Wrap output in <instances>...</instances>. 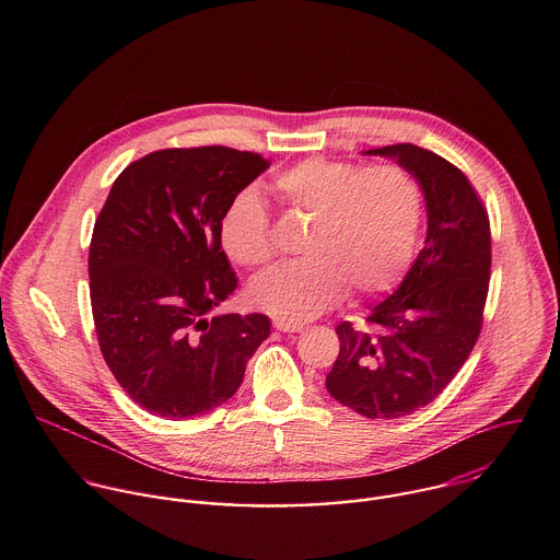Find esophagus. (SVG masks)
Listing matches in <instances>:
<instances>
[{"mask_svg": "<svg viewBox=\"0 0 560 560\" xmlns=\"http://www.w3.org/2000/svg\"><path fill=\"white\" fill-rule=\"evenodd\" d=\"M275 330H279V332H301V330H303V326H301V324L281 322V318H277V322H275Z\"/></svg>", "mask_w": 560, "mask_h": 560, "instance_id": "34e87169", "label": "esophagus"}]
</instances>
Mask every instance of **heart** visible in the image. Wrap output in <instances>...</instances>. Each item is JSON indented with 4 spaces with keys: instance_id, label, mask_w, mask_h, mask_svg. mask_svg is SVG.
<instances>
[{
    "instance_id": "heart-1",
    "label": "heart",
    "mask_w": 560,
    "mask_h": 560,
    "mask_svg": "<svg viewBox=\"0 0 560 560\" xmlns=\"http://www.w3.org/2000/svg\"><path fill=\"white\" fill-rule=\"evenodd\" d=\"M272 186L285 210L310 225L301 238L305 257L250 283L257 310L301 324L339 303L348 288L372 296L401 281L423 219V190L410 171L310 156L279 173ZM219 232L236 264L255 268L272 259L270 219L255 190L230 201Z\"/></svg>"
}]
</instances>
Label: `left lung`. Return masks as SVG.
<instances>
[{"mask_svg":"<svg viewBox=\"0 0 560 560\" xmlns=\"http://www.w3.org/2000/svg\"><path fill=\"white\" fill-rule=\"evenodd\" d=\"M396 159L421 184L425 246L410 272L368 322L339 324L328 392L368 419H398L432 404L467 361L483 326L492 236L483 201L447 159L415 143L368 150Z\"/></svg>","mask_w":560,"mask_h":560,"instance_id":"obj_1","label":"left lung"}]
</instances>
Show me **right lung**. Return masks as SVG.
<instances>
[{"label":"right lung","mask_w":560,"mask_h":560,"mask_svg":"<svg viewBox=\"0 0 560 560\" xmlns=\"http://www.w3.org/2000/svg\"><path fill=\"white\" fill-rule=\"evenodd\" d=\"M270 162L225 145L166 148L132 162L95 221L89 275L95 330L117 383L171 421L238 389L270 335L266 314H208L236 277L221 250L230 201Z\"/></svg>","instance_id":"add662e5"}]
</instances>
